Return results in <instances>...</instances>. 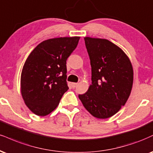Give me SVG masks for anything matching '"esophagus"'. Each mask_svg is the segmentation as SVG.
I'll list each match as a JSON object with an SVG mask.
<instances>
[{
	"label": "esophagus",
	"instance_id": "34e87169",
	"mask_svg": "<svg viewBox=\"0 0 153 153\" xmlns=\"http://www.w3.org/2000/svg\"><path fill=\"white\" fill-rule=\"evenodd\" d=\"M78 85V83H77V82H72V87L74 88L76 87Z\"/></svg>",
	"mask_w": 153,
	"mask_h": 153
}]
</instances>
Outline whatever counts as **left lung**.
<instances>
[{"label":"left lung","instance_id":"left-lung-1","mask_svg":"<svg viewBox=\"0 0 153 153\" xmlns=\"http://www.w3.org/2000/svg\"><path fill=\"white\" fill-rule=\"evenodd\" d=\"M84 40L91 60L92 84L78 97L93 116L108 118L125 105L131 93V62L122 49L108 40L90 37Z\"/></svg>","mask_w":153,"mask_h":153}]
</instances>
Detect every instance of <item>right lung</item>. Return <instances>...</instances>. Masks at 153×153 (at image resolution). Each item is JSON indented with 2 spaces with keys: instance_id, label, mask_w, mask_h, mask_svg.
<instances>
[{
  "instance_id": "1",
  "label": "right lung",
  "mask_w": 153,
  "mask_h": 153,
  "mask_svg": "<svg viewBox=\"0 0 153 153\" xmlns=\"http://www.w3.org/2000/svg\"><path fill=\"white\" fill-rule=\"evenodd\" d=\"M80 37L48 39L38 44L24 63L21 91L24 102L34 114L45 116L59 105L68 90L66 60Z\"/></svg>"
}]
</instances>
